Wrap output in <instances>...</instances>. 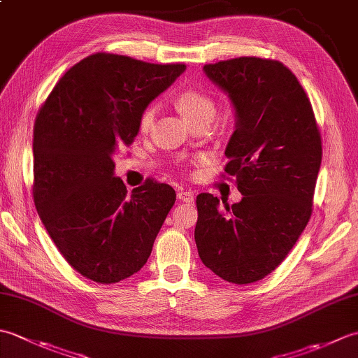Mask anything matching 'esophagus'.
Returning a JSON list of instances; mask_svg holds the SVG:
<instances>
[{
	"instance_id": "obj_1",
	"label": "esophagus",
	"mask_w": 358,
	"mask_h": 358,
	"mask_svg": "<svg viewBox=\"0 0 358 358\" xmlns=\"http://www.w3.org/2000/svg\"><path fill=\"white\" fill-rule=\"evenodd\" d=\"M177 196H178V200L183 201V203H192L194 201V194L189 192V191H180Z\"/></svg>"
}]
</instances>
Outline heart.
<instances>
[{
	"label": "heart",
	"mask_w": 358,
	"mask_h": 358,
	"mask_svg": "<svg viewBox=\"0 0 358 358\" xmlns=\"http://www.w3.org/2000/svg\"><path fill=\"white\" fill-rule=\"evenodd\" d=\"M175 103H177L178 109L183 112V115L189 120L194 121L199 120L204 115H214L215 112V104L214 100L208 95L201 92V90L196 89H186L183 92H180L175 98ZM155 120V108L154 106H149V108L144 109L138 120V127L140 132L146 134L150 131L152 124H154Z\"/></svg>",
	"instance_id": "heart-1"
}]
</instances>
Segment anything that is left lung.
Returning a JSON list of instances; mask_svg holds the SVG:
<instances>
[{
    "mask_svg": "<svg viewBox=\"0 0 358 358\" xmlns=\"http://www.w3.org/2000/svg\"><path fill=\"white\" fill-rule=\"evenodd\" d=\"M203 71L234 106L224 172L243 199L222 209L212 194L196 196V249L220 278L254 283L285 260L313 214L320 131L305 89L280 62L240 57Z\"/></svg>",
    "mask_w": 358,
    "mask_h": 358,
    "instance_id": "obj_1",
    "label": "left lung"
}]
</instances>
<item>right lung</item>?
Returning a JSON list of instances; mask_svg holds the SVG:
<instances>
[{
    "label": "right lung",
    "mask_w": 358,
    "mask_h": 358,
    "mask_svg": "<svg viewBox=\"0 0 358 358\" xmlns=\"http://www.w3.org/2000/svg\"><path fill=\"white\" fill-rule=\"evenodd\" d=\"M94 53L67 71L34 127V201L72 268L96 283L138 272L175 203V191L148 180L127 194L113 177L115 152L138 135L141 112L185 72Z\"/></svg>",
    "instance_id": "add662e5"
}]
</instances>
